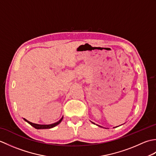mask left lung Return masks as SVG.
<instances>
[{"instance_id":"8db88e82","label":"left lung","mask_w":156,"mask_h":156,"mask_svg":"<svg viewBox=\"0 0 156 156\" xmlns=\"http://www.w3.org/2000/svg\"><path fill=\"white\" fill-rule=\"evenodd\" d=\"M92 122V123H94V122ZM97 126H98V127H101V126H100V125H97ZM114 128H115V127H114Z\"/></svg>"}]
</instances>
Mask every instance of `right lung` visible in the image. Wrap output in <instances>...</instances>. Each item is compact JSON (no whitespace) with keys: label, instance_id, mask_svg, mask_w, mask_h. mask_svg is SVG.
I'll use <instances>...</instances> for the list:
<instances>
[{"label":"right lung","instance_id":"1","mask_svg":"<svg viewBox=\"0 0 156 156\" xmlns=\"http://www.w3.org/2000/svg\"><path fill=\"white\" fill-rule=\"evenodd\" d=\"M23 119L26 121L29 124H30L32 127H34V128L37 129H51V128H53L55 127V126H57L58 125H59L60 122H62V119H63V117L60 119V120H59L58 122H54V123L53 124H49V125H40V124H36V123H34V122H31L30 121H27V119H25L23 118Z\"/></svg>","mask_w":156,"mask_h":156}]
</instances>
